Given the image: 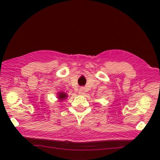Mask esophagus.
<instances>
[{"instance_id":"esophagus-1","label":"esophagus","mask_w":160,"mask_h":160,"mask_svg":"<svg viewBox=\"0 0 160 160\" xmlns=\"http://www.w3.org/2000/svg\"><path fill=\"white\" fill-rule=\"evenodd\" d=\"M78 93L80 94V95H84V94L85 93V88L84 87H81V88L79 89V91H78Z\"/></svg>"}]
</instances>
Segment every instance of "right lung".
<instances>
[{"label": "right lung", "instance_id": "1", "mask_svg": "<svg viewBox=\"0 0 160 160\" xmlns=\"http://www.w3.org/2000/svg\"><path fill=\"white\" fill-rule=\"evenodd\" d=\"M66 97H67L66 94H65V93H63V92L59 93V97H58V98H59V99H60V100L65 99V98H66Z\"/></svg>", "mask_w": 160, "mask_h": 160}]
</instances>
